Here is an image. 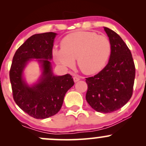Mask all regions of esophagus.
Masks as SVG:
<instances>
[{"label":"esophagus","mask_w":146,"mask_h":146,"mask_svg":"<svg viewBox=\"0 0 146 146\" xmlns=\"http://www.w3.org/2000/svg\"><path fill=\"white\" fill-rule=\"evenodd\" d=\"M80 80V78H79V77H78V76L73 77V80H74L75 82H78Z\"/></svg>","instance_id":"esophagus-1"}]
</instances>
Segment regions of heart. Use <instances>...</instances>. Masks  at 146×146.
<instances>
[{
    "label": "heart",
    "instance_id": "b5f03b06",
    "mask_svg": "<svg viewBox=\"0 0 146 146\" xmlns=\"http://www.w3.org/2000/svg\"><path fill=\"white\" fill-rule=\"evenodd\" d=\"M61 46L53 49V56L56 63L68 68L74 65L77 59L80 69L86 75L101 71L111 53L109 39L93 31L69 33L62 40Z\"/></svg>",
    "mask_w": 146,
    "mask_h": 146
}]
</instances>
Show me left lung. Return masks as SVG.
Listing matches in <instances>:
<instances>
[{"label":"left lung","mask_w":146,"mask_h":146,"mask_svg":"<svg viewBox=\"0 0 146 146\" xmlns=\"http://www.w3.org/2000/svg\"><path fill=\"white\" fill-rule=\"evenodd\" d=\"M104 28L111 44L109 61L100 73L86 78V100L96 111L110 113L131 98L135 66L131 52L121 37L113 30Z\"/></svg>","instance_id":"obj_1"}]
</instances>
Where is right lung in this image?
I'll list each match as a JSON object with an SVG mask.
<instances>
[{
  "label": "right lung",
  "mask_w": 146,
  "mask_h": 146,
  "mask_svg": "<svg viewBox=\"0 0 146 146\" xmlns=\"http://www.w3.org/2000/svg\"><path fill=\"white\" fill-rule=\"evenodd\" d=\"M57 33L33 35L15 53L9 78L15 102L23 111L36 119H46L56 115L62 106L64 98L74 85L72 76H56L52 71V50ZM31 59H37L43 70L41 77L29 86L23 78V71Z\"/></svg>",
  "instance_id": "obj_1"
}]
</instances>
